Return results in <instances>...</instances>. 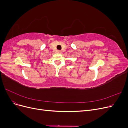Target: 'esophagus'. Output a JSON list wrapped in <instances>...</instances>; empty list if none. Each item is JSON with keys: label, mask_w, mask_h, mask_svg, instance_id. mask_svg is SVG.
Returning <instances> with one entry per match:
<instances>
[{"label": "esophagus", "mask_w": 128, "mask_h": 128, "mask_svg": "<svg viewBox=\"0 0 128 128\" xmlns=\"http://www.w3.org/2000/svg\"><path fill=\"white\" fill-rule=\"evenodd\" d=\"M57 53H61V51H60V50H57Z\"/></svg>", "instance_id": "esophagus-1"}]
</instances>
